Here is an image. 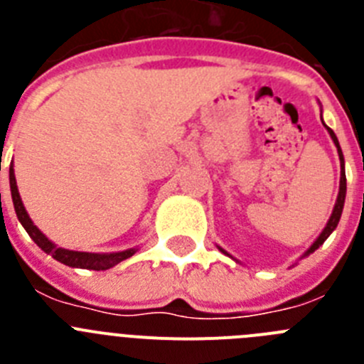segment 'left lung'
Listing matches in <instances>:
<instances>
[{"label": "left lung", "instance_id": "8db88e82", "mask_svg": "<svg viewBox=\"0 0 364 364\" xmlns=\"http://www.w3.org/2000/svg\"><path fill=\"white\" fill-rule=\"evenodd\" d=\"M323 120V118H321ZM324 127L328 129V133H330V136H332L333 144H336L337 147V153H339V160H341V182H339V195H337V200H336V205H333V211H332V217H330V220H328L326 228L323 230V233L317 237V240H315L314 244L310 246V250H308L306 253H304V257L310 255V253H314L317 247L321 246V244L324 242V240L330 237V233H332L333 230L337 228V224H339V218H341V213H343V205H345V197H346V175H345V159H343V151H341V146H339V140H337L336 133H333L330 127H328L326 124H324ZM222 253H226L222 247H218ZM226 255H230V253H226Z\"/></svg>", "mask_w": 364, "mask_h": 364}]
</instances>
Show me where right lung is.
<instances>
[{
  "label": "right lung",
  "instance_id": "right-lung-1",
  "mask_svg": "<svg viewBox=\"0 0 364 364\" xmlns=\"http://www.w3.org/2000/svg\"><path fill=\"white\" fill-rule=\"evenodd\" d=\"M9 178H11V193H12V202H14V210L18 215V220L21 222V226L25 228V231L28 233L34 242L43 250L45 253H49L53 259L60 260L62 264L70 266V268H83V269H95V272H102V269H109L112 266H117L122 260L129 259L136 253V250H125V252L118 253H87V252H73V250H65V247H58L56 244L50 242L36 226L34 222L28 217L27 210H25L21 197H19L18 184H16L14 176V167L11 164V169H9Z\"/></svg>",
  "mask_w": 364,
  "mask_h": 364
}]
</instances>
